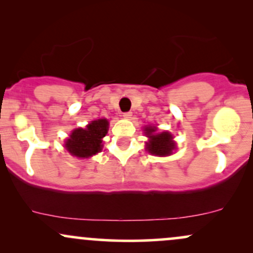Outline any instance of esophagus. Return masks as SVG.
I'll return each instance as SVG.
<instances>
[{
    "mask_svg": "<svg viewBox=\"0 0 253 253\" xmlns=\"http://www.w3.org/2000/svg\"><path fill=\"white\" fill-rule=\"evenodd\" d=\"M130 117H132V113H130V112H126V113H124V118L129 119Z\"/></svg>",
    "mask_w": 253,
    "mask_h": 253,
    "instance_id": "1",
    "label": "esophagus"
}]
</instances>
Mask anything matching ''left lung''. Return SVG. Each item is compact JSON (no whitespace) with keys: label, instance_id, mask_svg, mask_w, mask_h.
<instances>
[{"label":"left lung","instance_id":"1","mask_svg":"<svg viewBox=\"0 0 253 253\" xmlns=\"http://www.w3.org/2000/svg\"><path fill=\"white\" fill-rule=\"evenodd\" d=\"M146 134L150 138L147 143V151L156 156H169L175 149V144L172 143V135L168 132L156 133V127H147L145 128Z\"/></svg>","mask_w":253,"mask_h":253}]
</instances>
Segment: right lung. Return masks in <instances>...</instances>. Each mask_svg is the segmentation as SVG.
I'll return each instance as SVG.
<instances>
[{
	"label": "right lung",
	"instance_id": "obj_1",
	"mask_svg": "<svg viewBox=\"0 0 253 253\" xmlns=\"http://www.w3.org/2000/svg\"><path fill=\"white\" fill-rule=\"evenodd\" d=\"M108 132L106 119L92 121L85 128H77L66 140L65 147L71 155L78 158H88L102 150V138Z\"/></svg>",
	"mask_w": 253,
	"mask_h": 253
}]
</instances>
